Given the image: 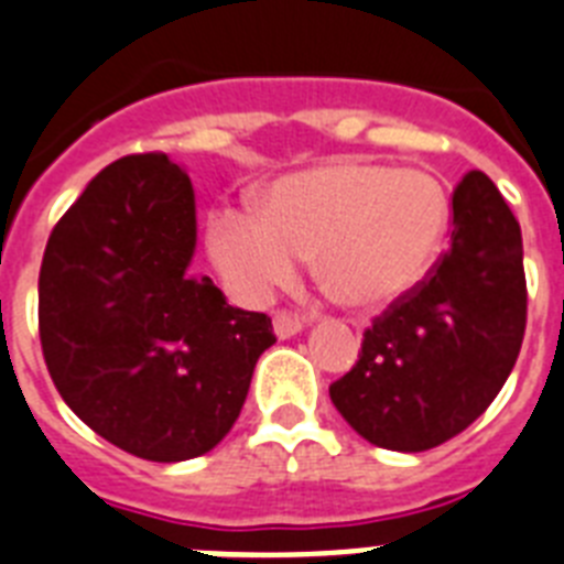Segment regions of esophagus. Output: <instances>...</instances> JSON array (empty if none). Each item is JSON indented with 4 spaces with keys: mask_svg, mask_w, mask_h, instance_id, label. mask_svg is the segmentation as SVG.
I'll list each match as a JSON object with an SVG mask.
<instances>
[{
    "mask_svg": "<svg viewBox=\"0 0 564 564\" xmlns=\"http://www.w3.org/2000/svg\"><path fill=\"white\" fill-rule=\"evenodd\" d=\"M305 325H302L300 316L293 314H276L273 316V334H276L279 339H291L293 334H300Z\"/></svg>",
    "mask_w": 564,
    "mask_h": 564,
    "instance_id": "1",
    "label": "esophagus"
}]
</instances>
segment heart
Here are the masks:
<instances>
[{
    "instance_id": "obj_1",
    "label": "heart",
    "mask_w": 564,
    "mask_h": 564,
    "mask_svg": "<svg viewBox=\"0 0 564 564\" xmlns=\"http://www.w3.org/2000/svg\"><path fill=\"white\" fill-rule=\"evenodd\" d=\"M453 198L426 170L337 161L279 178L262 218L216 213L209 253L239 300L262 305L314 259L334 300L377 311L403 300L438 262Z\"/></svg>"
}]
</instances>
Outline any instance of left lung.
Here are the masks:
<instances>
[{"mask_svg":"<svg viewBox=\"0 0 564 564\" xmlns=\"http://www.w3.org/2000/svg\"><path fill=\"white\" fill-rule=\"evenodd\" d=\"M522 230L484 172L453 195V245L362 334L328 394L369 444L423 453L464 432L510 377L528 319Z\"/></svg>","mask_w":564,"mask_h":564,"instance_id":"8db88e82","label":"left lung"}]
</instances>
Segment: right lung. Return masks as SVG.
<instances>
[{
	"instance_id": "1",
	"label": "right lung",
	"mask_w": 564,
	"mask_h": 564,
	"mask_svg": "<svg viewBox=\"0 0 564 564\" xmlns=\"http://www.w3.org/2000/svg\"><path fill=\"white\" fill-rule=\"evenodd\" d=\"M195 189L161 152L88 181L40 268V339L86 426L147 460L198 458L232 430L271 316L193 276Z\"/></svg>"
}]
</instances>
